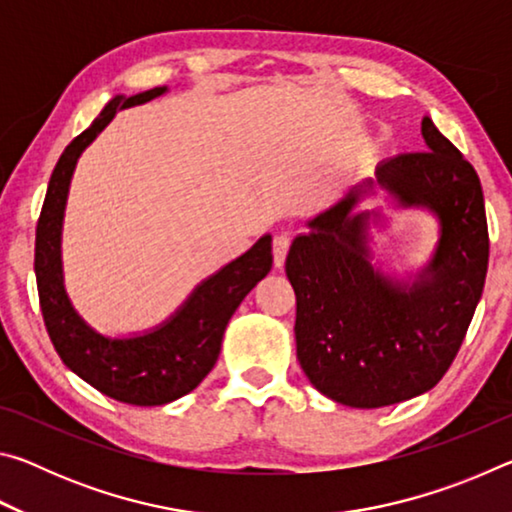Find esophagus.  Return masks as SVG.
Wrapping results in <instances>:
<instances>
[{
    "label": "esophagus",
    "mask_w": 512,
    "mask_h": 512,
    "mask_svg": "<svg viewBox=\"0 0 512 512\" xmlns=\"http://www.w3.org/2000/svg\"><path fill=\"white\" fill-rule=\"evenodd\" d=\"M291 248V237L287 232H280V235H275L273 239V262L277 268L284 266V259H287V253Z\"/></svg>",
    "instance_id": "obj_1"
}]
</instances>
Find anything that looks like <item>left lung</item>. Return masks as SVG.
<instances>
[{"mask_svg": "<svg viewBox=\"0 0 512 512\" xmlns=\"http://www.w3.org/2000/svg\"><path fill=\"white\" fill-rule=\"evenodd\" d=\"M429 151L400 153L375 176L402 205L438 214L440 244L429 277L400 287L368 264L366 214L352 216L366 180L309 223L287 255L296 291V352L329 400L379 409L427 393L461 350L488 273L490 237L481 180L461 151L422 119Z\"/></svg>", "mask_w": 512, "mask_h": 512, "instance_id": "1", "label": "left lung"}]
</instances>
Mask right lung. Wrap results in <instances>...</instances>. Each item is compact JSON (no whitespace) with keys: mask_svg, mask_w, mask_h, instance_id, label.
Returning a JSON list of instances; mask_svg holds the SVG:
<instances>
[{"mask_svg":"<svg viewBox=\"0 0 512 512\" xmlns=\"http://www.w3.org/2000/svg\"><path fill=\"white\" fill-rule=\"evenodd\" d=\"M164 90L153 88L135 97L117 94L88 131L69 142L51 173L36 228L33 268L38 298L58 357L99 393L133 406H160L192 393L219 359L225 325L235 309L273 266L271 237L266 235L205 280L169 323L135 339H106L85 325L69 305L60 271V225L76 160L119 108L151 101Z\"/></svg>","mask_w":512,"mask_h":512,"instance_id":"obj_1","label":"right lung"}]
</instances>
